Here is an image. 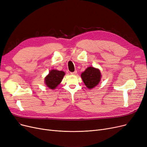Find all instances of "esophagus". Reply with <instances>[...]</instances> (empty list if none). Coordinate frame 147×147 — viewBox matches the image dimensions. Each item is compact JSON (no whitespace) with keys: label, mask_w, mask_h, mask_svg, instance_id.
I'll list each match as a JSON object with an SVG mask.
<instances>
[{"label":"esophagus","mask_w":147,"mask_h":147,"mask_svg":"<svg viewBox=\"0 0 147 147\" xmlns=\"http://www.w3.org/2000/svg\"><path fill=\"white\" fill-rule=\"evenodd\" d=\"M70 74H71V75H75V74H77V71H74V72H71Z\"/></svg>","instance_id":"obj_1"}]
</instances>
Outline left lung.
Returning a JSON list of instances; mask_svg holds the SVG:
<instances>
[{
    "instance_id": "8db88e82",
    "label": "left lung",
    "mask_w": 147,
    "mask_h": 147,
    "mask_svg": "<svg viewBox=\"0 0 147 147\" xmlns=\"http://www.w3.org/2000/svg\"><path fill=\"white\" fill-rule=\"evenodd\" d=\"M81 77L86 87L91 89L99 83L101 74L99 69L90 67L86 68L85 71L82 73Z\"/></svg>"
}]
</instances>
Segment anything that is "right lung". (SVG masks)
I'll return each mask as SVG.
<instances>
[{
  "label": "right lung",
  "instance_id": "obj_1",
  "mask_svg": "<svg viewBox=\"0 0 147 147\" xmlns=\"http://www.w3.org/2000/svg\"><path fill=\"white\" fill-rule=\"evenodd\" d=\"M65 73L62 71L56 69L51 70L49 74L45 79V82L48 88L54 89L61 82L64 76Z\"/></svg>",
  "mask_w": 147,
  "mask_h": 147
}]
</instances>
